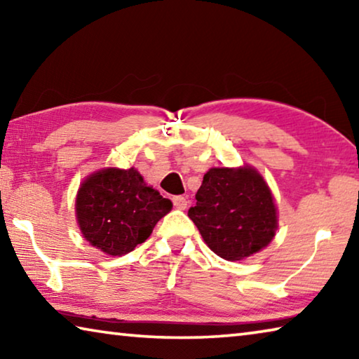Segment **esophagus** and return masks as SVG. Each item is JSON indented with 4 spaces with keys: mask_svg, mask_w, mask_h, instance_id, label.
Instances as JSON below:
<instances>
[{
    "mask_svg": "<svg viewBox=\"0 0 359 359\" xmlns=\"http://www.w3.org/2000/svg\"><path fill=\"white\" fill-rule=\"evenodd\" d=\"M172 203H174V205L177 209H187V204H188V201H187V198L185 196H174L172 198Z\"/></svg>",
    "mask_w": 359,
    "mask_h": 359,
    "instance_id": "esophagus-1",
    "label": "esophagus"
}]
</instances>
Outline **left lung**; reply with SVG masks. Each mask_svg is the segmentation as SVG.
I'll use <instances>...</instances> for the list:
<instances>
[{
  "instance_id": "obj_1",
  "label": "left lung",
  "mask_w": 359,
  "mask_h": 359,
  "mask_svg": "<svg viewBox=\"0 0 359 359\" xmlns=\"http://www.w3.org/2000/svg\"><path fill=\"white\" fill-rule=\"evenodd\" d=\"M188 217L210 250L228 261L244 259L267 247L277 229L274 198L250 166L209 169Z\"/></svg>"
}]
</instances>
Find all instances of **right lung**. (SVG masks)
Listing matches in <instances>:
<instances>
[{
    "label": "right lung",
    "instance_id": "obj_1",
    "mask_svg": "<svg viewBox=\"0 0 359 359\" xmlns=\"http://www.w3.org/2000/svg\"><path fill=\"white\" fill-rule=\"evenodd\" d=\"M171 208L172 203L147 187L135 168L93 172L83 180L76 198L83 238L111 257L130 253L147 241Z\"/></svg>",
    "mask_w": 359,
    "mask_h": 359
}]
</instances>
